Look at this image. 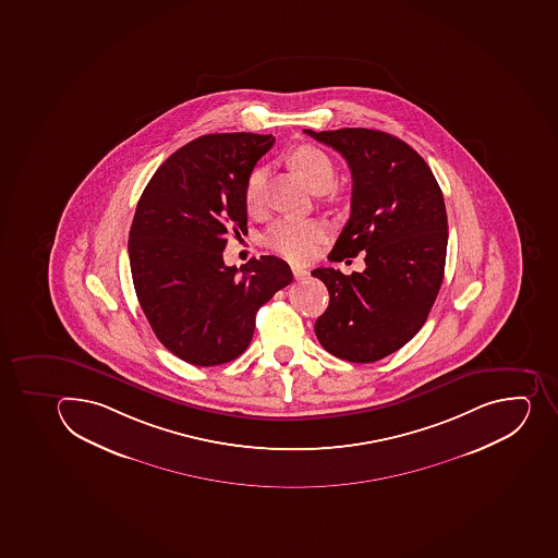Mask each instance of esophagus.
Returning <instances> with one entry per match:
<instances>
[{"instance_id": "34e87169", "label": "esophagus", "mask_w": 558, "mask_h": 558, "mask_svg": "<svg viewBox=\"0 0 558 558\" xmlns=\"http://www.w3.org/2000/svg\"><path fill=\"white\" fill-rule=\"evenodd\" d=\"M291 271H293V277H295L296 281H302V279L310 276V271L301 267H291Z\"/></svg>"}]
</instances>
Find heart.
<instances>
[{"label": "heart", "mask_w": 558, "mask_h": 558, "mask_svg": "<svg viewBox=\"0 0 558 558\" xmlns=\"http://www.w3.org/2000/svg\"><path fill=\"white\" fill-rule=\"evenodd\" d=\"M290 166L301 175L313 192L329 189L335 180V166L324 150L313 146L296 147L290 155ZM265 169L257 167L248 174L243 199L248 211H256L263 204L265 192ZM325 226L318 220L287 218L268 229L265 242L271 251L288 257L291 262H307L315 254L318 243L324 242Z\"/></svg>", "instance_id": "obj_1"}]
</instances>
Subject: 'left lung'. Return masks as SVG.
Returning a JSON list of instances; mask_svg holds the SVG:
<instances>
[{
	"label": "left lung",
	"instance_id": "left-lung-1",
	"mask_svg": "<svg viewBox=\"0 0 558 558\" xmlns=\"http://www.w3.org/2000/svg\"><path fill=\"white\" fill-rule=\"evenodd\" d=\"M343 156L352 172V214L329 259L364 253L366 268L344 276L311 271L329 290L316 320L327 352L350 363H374L411 341L427 320L445 276V199L416 150L397 136L366 128L304 130Z\"/></svg>",
	"mask_w": 558,
	"mask_h": 558
}]
</instances>
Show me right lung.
I'll use <instances>...</instances> for the list:
<instances>
[{
	"instance_id": "add662e5",
	"label": "right lung",
	"mask_w": 558,
	"mask_h": 558,
	"mask_svg": "<svg viewBox=\"0 0 558 558\" xmlns=\"http://www.w3.org/2000/svg\"><path fill=\"white\" fill-rule=\"evenodd\" d=\"M274 136L214 133L170 155L150 178L130 229L131 276L156 338L195 366L242 355L256 313L293 279L276 256L223 263L229 236L247 231L245 183Z\"/></svg>"
}]
</instances>
